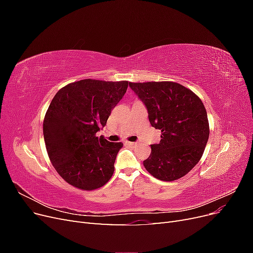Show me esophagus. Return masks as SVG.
Here are the masks:
<instances>
[{"instance_id":"obj_1","label":"esophagus","mask_w":253,"mask_h":253,"mask_svg":"<svg viewBox=\"0 0 253 253\" xmlns=\"http://www.w3.org/2000/svg\"><path fill=\"white\" fill-rule=\"evenodd\" d=\"M126 144H128V145H133V147H135V145H137V143H138V142H131V141H126Z\"/></svg>"}]
</instances>
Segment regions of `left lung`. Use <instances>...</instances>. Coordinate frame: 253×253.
<instances>
[{
  "instance_id": "1",
  "label": "left lung",
  "mask_w": 253,
  "mask_h": 253,
  "mask_svg": "<svg viewBox=\"0 0 253 253\" xmlns=\"http://www.w3.org/2000/svg\"><path fill=\"white\" fill-rule=\"evenodd\" d=\"M129 87L147 108L151 126L162 131L160 142L151 144V154L143 160L145 170L165 181L185 176L200 162L208 142L204 103L176 82H131Z\"/></svg>"
}]
</instances>
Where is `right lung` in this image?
<instances>
[{
    "label": "right lung",
    "instance_id": "obj_1",
    "mask_svg": "<svg viewBox=\"0 0 253 253\" xmlns=\"http://www.w3.org/2000/svg\"><path fill=\"white\" fill-rule=\"evenodd\" d=\"M128 85L127 81L85 79L67 84L52 98L43 122L44 141L53 168L70 185L90 191L112 177L124 143L96 133Z\"/></svg>",
    "mask_w": 253,
    "mask_h": 253
}]
</instances>
